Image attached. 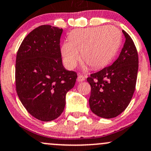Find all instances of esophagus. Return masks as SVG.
<instances>
[{"label":"esophagus","mask_w":151,"mask_h":151,"mask_svg":"<svg viewBox=\"0 0 151 151\" xmlns=\"http://www.w3.org/2000/svg\"><path fill=\"white\" fill-rule=\"evenodd\" d=\"M84 81V77L82 74H79L78 77H77V82H82Z\"/></svg>","instance_id":"esophagus-1"}]
</instances>
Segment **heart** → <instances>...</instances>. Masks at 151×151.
Returning a JSON list of instances; mask_svg holds the SVG:
<instances>
[{
    "instance_id": "heart-1",
    "label": "heart",
    "mask_w": 151,
    "mask_h": 151,
    "mask_svg": "<svg viewBox=\"0 0 151 151\" xmlns=\"http://www.w3.org/2000/svg\"><path fill=\"white\" fill-rule=\"evenodd\" d=\"M121 42V34L113 26H97L74 30L69 41L63 43L62 55L64 64L74 69L80 59L92 69L105 67L115 57Z\"/></svg>"
}]
</instances>
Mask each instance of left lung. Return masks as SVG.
Listing matches in <instances>:
<instances>
[{
  "label": "left lung",
  "mask_w": 151,
  "mask_h": 151,
  "mask_svg": "<svg viewBox=\"0 0 151 151\" xmlns=\"http://www.w3.org/2000/svg\"><path fill=\"white\" fill-rule=\"evenodd\" d=\"M117 60L109 67L90 74L89 107L93 113L103 118L117 117L126 109L135 89L138 70V55L128 34Z\"/></svg>",
  "instance_id": "1"
}]
</instances>
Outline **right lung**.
Wrapping results in <instances>:
<instances>
[{"label":"right lung","instance_id":"obj_1","mask_svg":"<svg viewBox=\"0 0 151 151\" xmlns=\"http://www.w3.org/2000/svg\"><path fill=\"white\" fill-rule=\"evenodd\" d=\"M63 29L50 25L36 28L21 43L16 60V88L22 105L41 121L55 120L64 111L66 94L77 74L62 64Z\"/></svg>","mask_w":151,"mask_h":151}]
</instances>
